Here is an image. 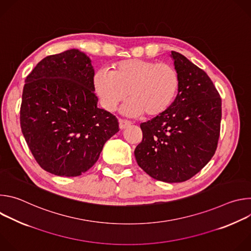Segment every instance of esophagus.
<instances>
[{
	"instance_id": "1",
	"label": "esophagus",
	"mask_w": 251,
	"mask_h": 251,
	"mask_svg": "<svg viewBox=\"0 0 251 251\" xmlns=\"http://www.w3.org/2000/svg\"><path fill=\"white\" fill-rule=\"evenodd\" d=\"M131 124V121L125 120V119H119V127L120 129H125L127 126Z\"/></svg>"
}]
</instances>
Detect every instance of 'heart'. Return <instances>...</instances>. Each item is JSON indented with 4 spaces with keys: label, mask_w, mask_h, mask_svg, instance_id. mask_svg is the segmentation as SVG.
<instances>
[{
    "label": "heart",
    "mask_w": 251,
    "mask_h": 251,
    "mask_svg": "<svg viewBox=\"0 0 251 251\" xmlns=\"http://www.w3.org/2000/svg\"><path fill=\"white\" fill-rule=\"evenodd\" d=\"M93 86L107 111H114L128 93L130 101L123 106L124 113L157 117L173 103L180 86V76L167 62L124 59L112 64L109 73H96Z\"/></svg>",
    "instance_id": "b5f03b06"
}]
</instances>
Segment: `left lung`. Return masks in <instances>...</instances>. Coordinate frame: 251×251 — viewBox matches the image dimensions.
Wrapping results in <instances>:
<instances>
[{"mask_svg":"<svg viewBox=\"0 0 251 251\" xmlns=\"http://www.w3.org/2000/svg\"><path fill=\"white\" fill-rule=\"evenodd\" d=\"M180 86L163 114L141 123L143 139L134 155L155 180L185 182L216 153L221 132L222 98L202 69L172 51Z\"/></svg>","mask_w":251,"mask_h":251,"instance_id":"1","label":"left lung"}]
</instances>
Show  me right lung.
I'll use <instances>...</instances> for the list:
<instances>
[{
	"label": "right lung",
	"mask_w": 251,
	"mask_h": 251,
	"mask_svg": "<svg viewBox=\"0 0 251 251\" xmlns=\"http://www.w3.org/2000/svg\"><path fill=\"white\" fill-rule=\"evenodd\" d=\"M90 59L78 50L49 55L26 76L20 123L26 144L45 171L77 176L98 160L118 119L97 107Z\"/></svg>",
	"instance_id": "add662e5"
}]
</instances>
